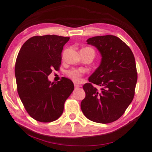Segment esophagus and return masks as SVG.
<instances>
[{"mask_svg": "<svg viewBox=\"0 0 152 152\" xmlns=\"http://www.w3.org/2000/svg\"><path fill=\"white\" fill-rule=\"evenodd\" d=\"M80 85H76V84H74V87H75V88H78L79 87H80Z\"/></svg>", "mask_w": 152, "mask_h": 152, "instance_id": "obj_1", "label": "esophagus"}]
</instances>
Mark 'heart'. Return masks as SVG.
Wrapping results in <instances>:
<instances>
[{
  "instance_id": "1",
  "label": "heart",
  "mask_w": 152,
  "mask_h": 152,
  "mask_svg": "<svg viewBox=\"0 0 152 152\" xmlns=\"http://www.w3.org/2000/svg\"><path fill=\"white\" fill-rule=\"evenodd\" d=\"M83 49L85 50H91L94 55H95V50H94L91 47H85ZM84 74H85V71L83 69H76V68H72L67 71L66 74L68 78H69L71 80H73L75 83H79L81 80L82 77L83 76Z\"/></svg>"
}]
</instances>
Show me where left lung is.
Here are the masks:
<instances>
[{"instance_id": "8db88e82", "label": "left lung", "mask_w": 152, "mask_h": 152, "mask_svg": "<svg viewBox=\"0 0 152 152\" xmlns=\"http://www.w3.org/2000/svg\"><path fill=\"white\" fill-rule=\"evenodd\" d=\"M102 56L99 67L83 86L85 98L82 112L91 121L107 124L119 119L134 96L137 72L134 55L126 43L113 35L98 36L86 40ZM94 84L101 86L98 90Z\"/></svg>"}]
</instances>
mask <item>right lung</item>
<instances>
[{
	"instance_id": "right-lung-1",
	"label": "right lung",
	"mask_w": 152,
	"mask_h": 152,
	"mask_svg": "<svg viewBox=\"0 0 152 152\" xmlns=\"http://www.w3.org/2000/svg\"><path fill=\"white\" fill-rule=\"evenodd\" d=\"M69 40L57 35L35 36L24 42L17 57L18 95L28 114L38 122L58 119L74 90L73 83L64 77L56 83L48 80L53 69H59L62 50Z\"/></svg>"
}]
</instances>
